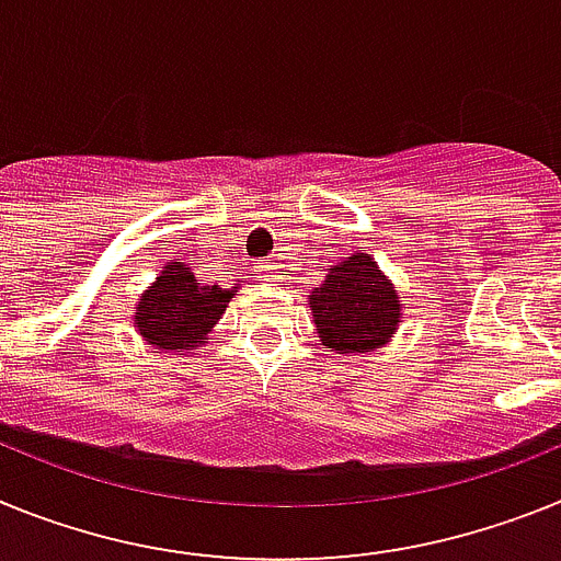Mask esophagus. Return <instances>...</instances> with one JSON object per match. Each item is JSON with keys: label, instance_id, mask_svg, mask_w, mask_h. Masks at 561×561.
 <instances>
[{"label": "esophagus", "instance_id": "obj_1", "mask_svg": "<svg viewBox=\"0 0 561 561\" xmlns=\"http://www.w3.org/2000/svg\"><path fill=\"white\" fill-rule=\"evenodd\" d=\"M256 274H260V282H265V285H276V282H279L276 265H256Z\"/></svg>", "mask_w": 561, "mask_h": 561}]
</instances>
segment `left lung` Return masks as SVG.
<instances>
[{
	"label": "left lung",
	"instance_id": "1",
	"mask_svg": "<svg viewBox=\"0 0 561 561\" xmlns=\"http://www.w3.org/2000/svg\"><path fill=\"white\" fill-rule=\"evenodd\" d=\"M310 313L324 350L339 355H369L396 339L403 305L396 285L373 253L355 251L335 260L324 282L310 290Z\"/></svg>",
	"mask_w": 561,
	"mask_h": 561
}]
</instances>
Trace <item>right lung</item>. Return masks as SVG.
<instances>
[{
    "label": "right lung",
    "mask_w": 561,
    "mask_h": 561,
    "mask_svg": "<svg viewBox=\"0 0 561 561\" xmlns=\"http://www.w3.org/2000/svg\"><path fill=\"white\" fill-rule=\"evenodd\" d=\"M240 287L203 285L186 262L169 260L135 305V330L160 353L186 355L208 344V333Z\"/></svg>",
    "instance_id": "right-lung-1"
}]
</instances>
